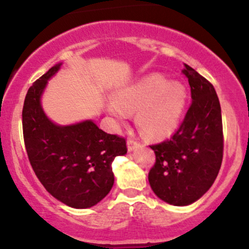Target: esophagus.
<instances>
[{
  "mask_svg": "<svg viewBox=\"0 0 249 249\" xmlns=\"http://www.w3.org/2000/svg\"><path fill=\"white\" fill-rule=\"evenodd\" d=\"M137 147H139V142L136 141V139L128 138L127 141V150L128 151H134Z\"/></svg>",
  "mask_w": 249,
  "mask_h": 249,
  "instance_id": "obj_1",
  "label": "esophagus"
}]
</instances>
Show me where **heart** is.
<instances>
[{"mask_svg": "<svg viewBox=\"0 0 249 249\" xmlns=\"http://www.w3.org/2000/svg\"><path fill=\"white\" fill-rule=\"evenodd\" d=\"M186 98V89L181 83L167 82L160 73H152L117 91L107 110L118 119L136 111V124L142 133L159 138L171 134L178 126Z\"/></svg>", "mask_w": 249, "mask_h": 249, "instance_id": "b5f03b06", "label": "heart"}]
</instances>
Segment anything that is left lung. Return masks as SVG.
Instances as JSON below:
<instances>
[{
    "label": "left lung",
    "instance_id": "left-lung-1",
    "mask_svg": "<svg viewBox=\"0 0 249 249\" xmlns=\"http://www.w3.org/2000/svg\"><path fill=\"white\" fill-rule=\"evenodd\" d=\"M192 104L177 132L151 145L156 164L148 181L156 196L174 206H187L210 190L224 153L221 107L213 85L185 64Z\"/></svg>",
    "mask_w": 249,
    "mask_h": 249
}]
</instances>
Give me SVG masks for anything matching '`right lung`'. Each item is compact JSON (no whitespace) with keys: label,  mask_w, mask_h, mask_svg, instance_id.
Segmentation results:
<instances>
[{"label":"right lung","mask_w":249,"mask_h":249,"mask_svg":"<svg viewBox=\"0 0 249 249\" xmlns=\"http://www.w3.org/2000/svg\"><path fill=\"white\" fill-rule=\"evenodd\" d=\"M61 65L51 68L28 90L22 111L24 145L34 172L53 198L70 207L89 208L112 188L111 164L127 152L126 142L92 121L61 126L48 118L41 97Z\"/></svg>","instance_id":"1"}]
</instances>
